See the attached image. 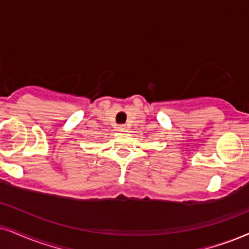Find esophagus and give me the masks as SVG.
Here are the masks:
<instances>
[{
	"label": "esophagus",
	"mask_w": 249,
	"mask_h": 249,
	"mask_svg": "<svg viewBox=\"0 0 249 249\" xmlns=\"http://www.w3.org/2000/svg\"><path fill=\"white\" fill-rule=\"evenodd\" d=\"M126 125H119L118 126V131L119 132H126Z\"/></svg>",
	"instance_id": "34e87169"
}]
</instances>
